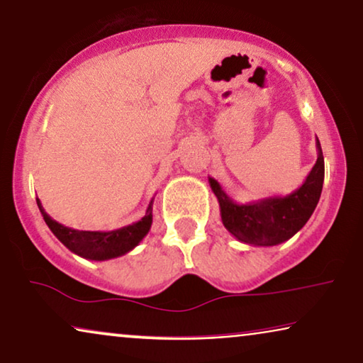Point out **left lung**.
Instances as JSON below:
<instances>
[{"instance_id":"8db88e82","label":"left lung","mask_w":363,"mask_h":363,"mask_svg":"<svg viewBox=\"0 0 363 363\" xmlns=\"http://www.w3.org/2000/svg\"><path fill=\"white\" fill-rule=\"evenodd\" d=\"M318 160L305 182L289 196L267 197L250 203H238L228 197L218 181L208 177L210 187L218 199L225 228L238 241L252 246L280 245L305 226L320 202L324 182V158L316 138Z\"/></svg>"}]
</instances>
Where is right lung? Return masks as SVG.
<instances>
[{
    "label": "right lung",
    "instance_id": "right-lung-1",
    "mask_svg": "<svg viewBox=\"0 0 363 363\" xmlns=\"http://www.w3.org/2000/svg\"><path fill=\"white\" fill-rule=\"evenodd\" d=\"M37 207H39L43 220H45L52 233L69 251L84 259H91V261H107V259H113L130 252L148 235L151 223H153V199H151L147 213L142 220L112 231H83L68 228V226H63L53 220L43 210L39 199H37Z\"/></svg>",
    "mask_w": 363,
    "mask_h": 363
}]
</instances>
